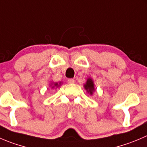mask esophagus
I'll return each mask as SVG.
<instances>
[{
    "mask_svg": "<svg viewBox=\"0 0 147 147\" xmlns=\"http://www.w3.org/2000/svg\"><path fill=\"white\" fill-rule=\"evenodd\" d=\"M67 82L69 84H72V83H74V82H75V80H74L73 79H68Z\"/></svg>",
    "mask_w": 147,
    "mask_h": 147,
    "instance_id": "1",
    "label": "esophagus"
}]
</instances>
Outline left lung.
I'll return each mask as SVG.
<instances>
[{
    "label": "left lung",
    "mask_w": 147,
    "mask_h": 147,
    "mask_svg": "<svg viewBox=\"0 0 147 147\" xmlns=\"http://www.w3.org/2000/svg\"><path fill=\"white\" fill-rule=\"evenodd\" d=\"M83 86L85 90L88 92V94H90V95H93V92L95 91V84H94V82L93 80H92V78H88V79H87L86 82H85V84Z\"/></svg>",
    "instance_id": "left-lung-1"
}]
</instances>
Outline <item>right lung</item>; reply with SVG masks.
I'll return each mask as SVG.
<instances>
[{
	"mask_svg": "<svg viewBox=\"0 0 147 147\" xmlns=\"http://www.w3.org/2000/svg\"><path fill=\"white\" fill-rule=\"evenodd\" d=\"M62 82H52L50 84H49V86L51 87L52 89H54V88H57L62 85Z\"/></svg>",
	"mask_w": 147,
	"mask_h": 147,
	"instance_id": "right-lung-1",
	"label": "right lung"
}]
</instances>
